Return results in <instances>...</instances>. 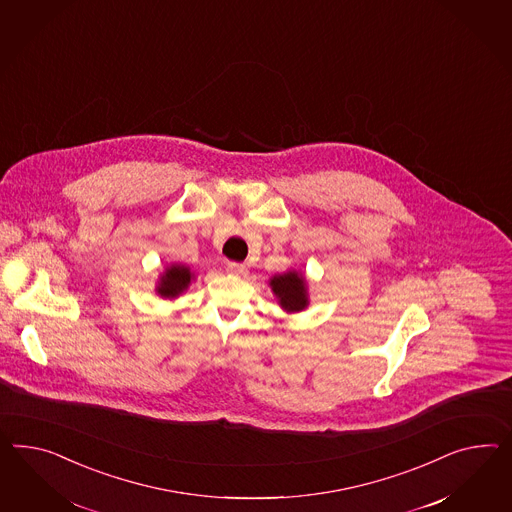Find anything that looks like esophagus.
<instances>
[{
    "instance_id": "1",
    "label": "esophagus",
    "mask_w": 512,
    "mask_h": 512,
    "mask_svg": "<svg viewBox=\"0 0 512 512\" xmlns=\"http://www.w3.org/2000/svg\"><path fill=\"white\" fill-rule=\"evenodd\" d=\"M227 272H229V274H233V276H246L248 268H246L244 264L229 263L227 264Z\"/></svg>"
}]
</instances>
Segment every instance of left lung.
Instances as JSON below:
<instances>
[{
	"mask_svg": "<svg viewBox=\"0 0 512 512\" xmlns=\"http://www.w3.org/2000/svg\"><path fill=\"white\" fill-rule=\"evenodd\" d=\"M270 287L276 294L279 305L289 313L304 311L307 304H309L305 277L298 274V272H294V270L272 277Z\"/></svg>",
	"mask_w": 512,
	"mask_h": 512,
	"instance_id": "1",
	"label": "left lung"
}]
</instances>
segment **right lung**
Listing matches in <instances>:
<instances>
[{"label":"right lung","mask_w":512,"mask_h":512,"mask_svg":"<svg viewBox=\"0 0 512 512\" xmlns=\"http://www.w3.org/2000/svg\"><path fill=\"white\" fill-rule=\"evenodd\" d=\"M192 272L188 266H182V264H171L169 268H166V272L160 277V283H158V289L156 292L162 296V298H177L180 292L186 291L188 285L192 283Z\"/></svg>","instance_id":"1"}]
</instances>
